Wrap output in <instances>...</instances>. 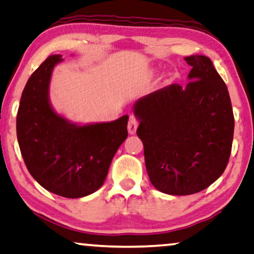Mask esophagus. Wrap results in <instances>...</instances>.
<instances>
[{"label": "esophagus", "instance_id": "esophagus-1", "mask_svg": "<svg viewBox=\"0 0 254 254\" xmlns=\"http://www.w3.org/2000/svg\"><path fill=\"white\" fill-rule=\"evenodd\" d=\"M138 127V122L134 117H130L129 123H127V131H129L130 134L136 133V130Z\"/></svg>", "mask_w": 254, "mask_h": 254}]
</instances>
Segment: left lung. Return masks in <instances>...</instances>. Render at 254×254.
<instances>
[{
    "label": "left lung",
    "mask_w": 254,
    "mask_h": 254,
    "mask_svg": "<svg viewBox=\"0 0 254 254\" xmlns=\"http://www.w3.org/2000/svg\"><path fill=\"white\" fill-rule=\"evenodd\" d=\"M189 82L159 89L133 104L151 184L191 195L217 180L231 153L235 118L228 87L205 56L186 57Z\"/></svg>",
    "instance_id": "8db88e82"
}]
</instances>
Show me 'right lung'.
Here are the masks:
<instances>
[{
    "instance_id": "right-lung-1",
    "label": "right lung",
    "mask_w": 254,
    "mask_h": 254,
    "mask_svg": "<svg viewBox=\"0 0 254 254\" xmlns=\"http://www.w3.org/2000/svg\"><path fill=\"white\" fill-rule=\"evenodd\" d=\"M63 60L60 54L50 56L29 77L17 113V139L30 174L43 188L77 198L103 185L115 153L127 137L129 116L77 124L57 113L50 83Z\"/></svg>"
}]
</instances>
